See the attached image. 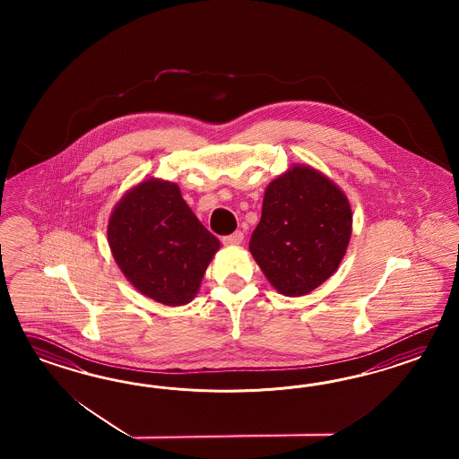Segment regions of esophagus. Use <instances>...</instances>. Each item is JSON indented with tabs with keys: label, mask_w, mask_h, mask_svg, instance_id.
I'll use <instances>...</instances> for the list:
<instances>
[{
	"label": "esophagus",
	"mask_w": 459,
	"mask_h": 459,
	"mask_svg": "<svg viewBox=\"0 0 459 459\" xmlns=\"http://www.w3.org/2000/svg\"><path fill=\"white\" fill-rule=\"evenodd\" d=\"M242 240H244V234L240 230H237V232L230 234V236L222 237L223 246H240Z\"/></svg>",
	"instance_id": "1"
}]
</instances>
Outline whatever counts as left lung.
Returning a JSON list of instances; mask_svg holds the SVG:
<instances>
[{"label":"left lung","instance_id":"8db88e82","mask_svg":"<svg viewBox=\"0 0 459 459\" xmlns=\"http://www.w3.org/2000/svg\"><path fill=\"white\" fill-rule=\"evenodd\" d=\"M345 194L315 168L294 165L265 188L249 249L284 296H305L333 274L351 236Z\"/></svg>","mask_w":459,"mask_h":459}]
</instances>
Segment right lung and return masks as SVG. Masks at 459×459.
<instances>
[{"label": "right lung", "mask_w": 459, "mask_h": 459, "mask_svg": "<svg viewBox=\"0 0 459 459\" xmlns=\"http://www.w3.org/2000/svg\"><path fill=\"white\" fill-rule=\"evenodd\" d=\"M112 255L141 294L167 306L190 303L221 242L195 217L177 183L141 181L108 225Z\"/></svg>", "instance_id": "1"}]
</instances>
